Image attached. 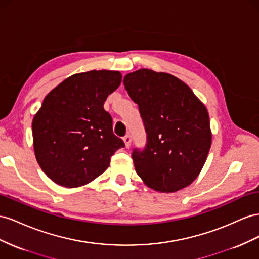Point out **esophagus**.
Listing matches in <instances>:
<instances>
[{"mask_svg":"<svg viewBox=\"0 0 259 259\" xmlns=\"http://www.w3.org/2000/svg\"><path fill=\"white\" fill-rule=\"evenodd\" d=\"M123 141H124V143H125V146H126V148H130V147H131V143H132L131 135H130V134L125 135V136L123 137Z\"/></svg>","mask_w":259,"mask_h":259,"instance_id":"esophagus-1","label":"esophagus"}]
</instances>
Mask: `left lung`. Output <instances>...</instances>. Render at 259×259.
Returning a JSON list of instances; mask_svg holds the SVG:
<instances>
[{
  "instance_id": "1",
  "label": "left lung",
  "mask_w": 259,
  "mask_h": 259,
  "mask_svg": "<svg viewBox=\"0 0 259 259\" xmlns=\"http://www.w3.org/2000/svg\"><path fill=\"white\" fill-rule=\"evenodd\" d=\"M123 82L138 104L147 133L145 149L132 155L138 177L160 193L191 185L212 141L206 106L184 81L167 73L141 68L125 75Z\"/></svg>"
}]
</instances>
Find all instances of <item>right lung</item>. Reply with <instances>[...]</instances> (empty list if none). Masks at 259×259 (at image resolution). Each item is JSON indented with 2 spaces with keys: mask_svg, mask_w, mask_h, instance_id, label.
Returning <instances> with one entry per match:
<instances>
[{
  "mask_svg": "<svg viewBox=\"0 0 259 259\" xmlns=\"http://www.w3.org/2000/svg\"><path fill=\"white\" fill-rule=\"evenodd\" d=\"M121 81L118 71L93 69L69 76L46 96L32 120L33 150L55 184L75 188L90 183L125 146L103 109Z\"/></svg>",
  "mask_w": 259,
  "mask_h": 259,
  "instance_id": "add662e5",
  "label": "right lung"
}]
</instances>
